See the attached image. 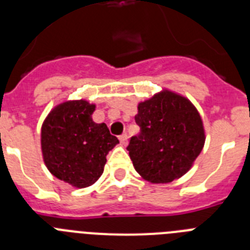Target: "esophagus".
I'll return each instance as SVG.
<instances>
[{
  "label": "esophagus",
  "mask_w": 250,
  "mask_h": 250,
  "mask_svg": "<svg viewBox=\"0 0 250 250\" xmlns=\"http://www.w3.org/2000/svg\"><path fill=\"white\" fill-rule=\"evenodd\" d=\"M119 140H120V143L123 145H126L127 144V135H126V134H123V135L119 136Z\"/></svg>",
  "instance_id": "1"
}]
</instances>
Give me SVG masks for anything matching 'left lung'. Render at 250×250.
I'll return each mask as SVG.
<instances>
[{"label": "left lung", "instance_id": "left-lung-1", "mask_svg": "<svg viewBox=\"0 0 250 250\" xmlns=\"http://www.w3.org/2000/svg\"><path fill=\"white\" fill-rule=\"evenodd\" d=\"M135 121L140 132L126 149L141 178L167 184L190 170L205 143L203 120L190 100L163 90L139 104Z\"/></svg>", "mask_w": 250, "mask_h": 250}]
</instances>
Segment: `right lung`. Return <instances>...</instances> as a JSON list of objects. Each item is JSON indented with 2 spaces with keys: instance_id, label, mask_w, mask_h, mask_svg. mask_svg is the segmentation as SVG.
<instances>
[{
  "instance_id": "right-lung-1",
  "label": "right lung",
  "mask_w": 250,
  "mask_h": 250,
  "mask_svg": "<svg viewBox=\"0 0 250 250\" xmlns=\"http://www.w3.org/2000/svg\"><path fill=\"white\" fill-rule=\"evenodd\" d=\"M94 111L89 101H65L51 110L41 127V149L50 173L80 189L98 182L106 155L119 144L106 124L92 120Z\"/></svg>"
}]
</instances>
